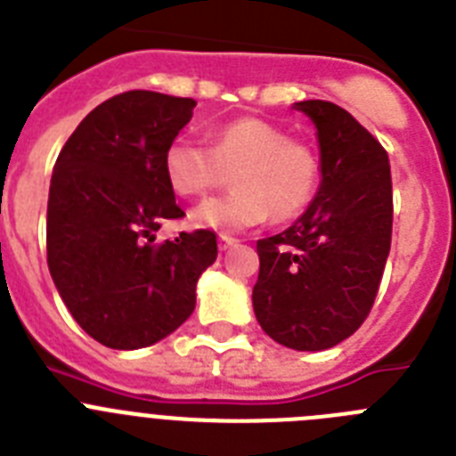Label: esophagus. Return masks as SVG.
Returning a JSON list of instances; mask_svg holds the SVG:
<instances>
[{
    "label": "esophagus",
    "mask_w": 456,
    "mask_h": 456,
    "mask_svg": "<svg viewBox=\"0 0 456 456\" xmlns=\"http://www.w3.org/2000/svg\"><path fill=\"white\" fill-rule=\"evenodd\" d=\"M237 244V240L235 237H231V235H219V248L221 251H228V248H232Z\"/></svg>",
    "instance_id": "esophagus-1"
}]
</instances>
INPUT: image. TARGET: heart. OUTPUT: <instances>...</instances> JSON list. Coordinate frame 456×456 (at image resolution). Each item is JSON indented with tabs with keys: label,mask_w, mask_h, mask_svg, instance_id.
<instances>
[{
	"label": "heart",
	"mask_w": 456,
	"mask_h": 456,
	"mask_svg": "<svg viewBox=\"0 0 456 456\" xmlns=\"http://www.w3.org/2000/svg\"><path fill=\"white\" fill-rule=\"evenodd\" d=\"M164 173L178 196L193 199L219 187L232 173L237 191L209 199L191 224L212 231H244L267 216L283 224L310 205L322 175L320 155L267 120L235 118L212 132V146L175 136L164 152Z\"/></svg>",
	"instance_id": "b5f03b06"
}]
</instances>
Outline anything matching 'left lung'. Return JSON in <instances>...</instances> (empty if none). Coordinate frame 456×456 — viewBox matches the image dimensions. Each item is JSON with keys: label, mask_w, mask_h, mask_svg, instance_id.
Listing matches in <instances>:
<instances>
[{"label": "left lung", "mask_w": 456, "mask_h": 456, "mask_svg": "<svg viewBox=\"0 0 456 456\" xmlns=\"http://www.w3.org/2000/svg\"><path fill=\"white\" fill-rule=\"evenodd\" d=\"M294 107L317 127L322 184L297 224L257 240L253 310L269 338L320 352L372 310L393 237V180L386 148L349 111L326 100Z\"/></svg>", "instance_id": "left-lung-1"}]
</instances>
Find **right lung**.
Masks as SVG:
<instances>
[{
  "label": "right lung",
  "instance_id": "1",
  "mask_svg": "<svg viewBox=\"0 0 456 456\" xmlns=\"http://www.w3.org/2000/svg\"><path fill=\"white\" fill-rule=\"evenodd\" d=\"M196 100L118 93L77 125L56 157L47 199V267L70 315L93 340L139 349L196 308V281L216 260L212 231L155 232L183 219L164 152Z\"/></svg>",
  "mask_w": 456,
  "mask_h": 456
}]
</instances>
